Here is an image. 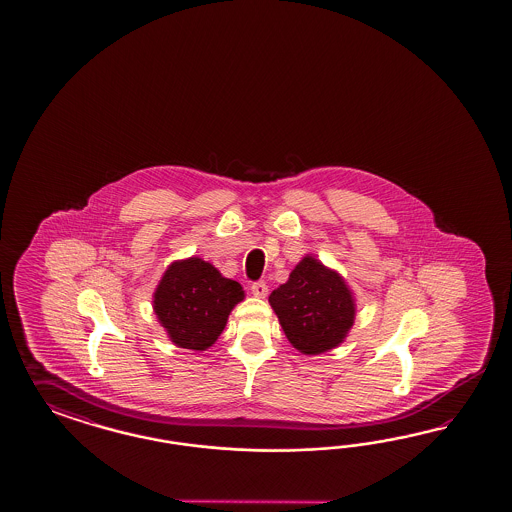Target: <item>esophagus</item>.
<instances>
[{"label":"esophagus","instance_id":"1","mask_svg":"<svg viewBox=\"0 0 512 512\" xmlns=\"http://www.w3.org/2000/svg\"><path fill=\"white\" fill-rule=\"evenodd\" d=\"M251 293H253V296H257V298H264V296L268 295V287H266L264 281H257V283L251 285Z\"/></svg>","mask_w":512,"mask_h":512}]
</instances>
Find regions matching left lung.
Masks as SVG:
<instances>
[{"label":"left lung","mask_w":512,"mask_h":512,"mask_svg":"<svg viewBox=\"0 0 512 512\" xmlns=\"http://www.w3.org/2000/svg\"><path fill=\"white\" fill-rule=\"evenodd\" d=\"M268 302L289 343L308 357L340 347L357 317L355 293L345 278L315 255H304Z\"/></svg>","instance_id":"left-lung-1"}]
</instances>
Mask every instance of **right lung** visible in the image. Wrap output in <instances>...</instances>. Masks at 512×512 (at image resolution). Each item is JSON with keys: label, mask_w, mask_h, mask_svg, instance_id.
I'll list each match as a JSON object with an SVG mask.
<instances>
[{"label": "right lung", "mask_w": 512, "mask_h": 512, "mask_svg": "<svg viewBox=\"0 0 512 512\" xmlns=\"http://www.w3.org/2000/svg\"><path fill=\"white\" fill-rule=\"evenodd\" d=\"M244 296L242 285L225 278L214 264L187 257L167 266L155 287L152 306L176 347L201 353L216 343Z\"/></svg>", "instance_id": "1"}]
</instances>
